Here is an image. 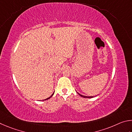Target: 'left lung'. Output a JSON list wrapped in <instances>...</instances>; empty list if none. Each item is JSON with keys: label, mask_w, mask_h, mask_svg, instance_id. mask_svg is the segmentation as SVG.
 <instances>
[{"label": "left lung", "mask_w": 132, "mask_h": 132, "mask_svg": "<svg viewBox=\"0 0 132 132\" xmlns=\"http://www.w3.org/2000/svg\"><path fill=\"white\" fill-rule=\"evenodd\" d=\"M77 93H78V92H77ZM78 94H79V96H80L81 97H84V98H92V97H94V96H86L82 95V94H79V93H78Z\"/></svg>", "instance_id": "1"}]
</instances>
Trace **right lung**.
Segmentation results:
<instances>
[{"label": "right lung", "instance_id": "obj_1", "mask_svg": "<svg viewBox=\"0 0 132 132\" xmlns=\"http://www.w3.org/2000/svg\"><path fill=\"white\" fill-rule=\"evenodd\" d=\"M54 93H53L52 94V95L50 96V97H48V98H46V99H45V100H48V99H49L50 97H52L53 96V94H54Z\"/></svg>", "mask_w": 132, "mask_h": 132}]
</instances>
